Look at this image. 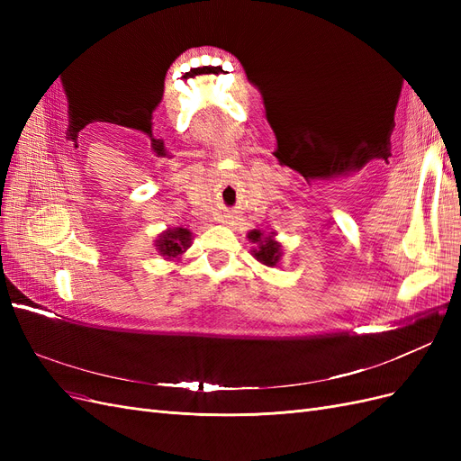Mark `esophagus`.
Masks as SVG:
<instances>
[{
	"instance_id": "34e87169",
	"label": "esophagus",
	"mask_w": 461,
	"mask_h": 461,
	"mask_svg": "<svg viewBox=\"0 0 461 461\" xmlns=\"http://www.w3.org/2000/svg\"><path fill=\"white\" fill-rule=\"evenodd\" d=\"M229 217H230V219H232V213H230V215H229Z\"/></svg>"
}]
</instances>
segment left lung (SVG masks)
I'll return each instance as SVG.
<instances>
[{"label":"left lung","mask_w":461,"mask_h":461,"mask_svg":"<svg viewBox=\"0 0 461 461\" xmlns=\"http://www.w3.org/2000/svg\"><path fill=\"white\" fill-rule=\"evenodd\" d=\"M248 239L256 244L252 252H254V258L259 263L267 265V267H275V265L281 261L283 249H281V244L275 240L273 232L267 236V234H263L261 230L254 229L252 232H248Z\"/></svg>","instance_id":"obj_1"}]
</instances>
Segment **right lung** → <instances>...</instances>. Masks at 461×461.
Segmentation results:
<instances>
[{
	"label": "right lung",
	"mask_w": 461,
	"mask_h": 461,
	"mask_svg": "<svg viewBox=\"0 0 461 461\" xmlns=\"http://www.w3.org/2000/svg\"><path fill=\"white\" fill-rule=\"evenodd\" d=\"M190 244H192V232L183 227L165 230L156 240V248L159 249V254L165 259H178L186 252Z\"/></svg>",
	"instance_id": "right-lung-1"
}]
</instances>
